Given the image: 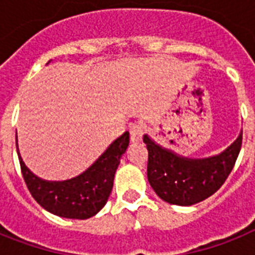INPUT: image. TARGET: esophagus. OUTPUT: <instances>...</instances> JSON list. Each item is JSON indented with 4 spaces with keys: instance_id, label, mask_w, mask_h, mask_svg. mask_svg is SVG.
<instances>
[{
    "instance_id": "34e87169",
    "label": "esophagus",
    "mask_w": 255,
    "mask_h": 255,
    "mask_svg": "<svg viewBox=\"0 0 255 255\" xmlns=\"http://www.w3.org/2000/svg\"><path fill=\"white\" fill-rule=\"evenodd\" d=\"M143 133H144V127L141 126L140 123L135 122V123H132L129 126V139L131 141H140L141 137H143Z\"/></svg>"
}]
</instances>
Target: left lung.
Returning <instances> with one entry per match:
<instances>
[{
	"mask_svg": "<svg viewBox=\"0 0 255 255\" xmlns=\"http://www.w3.org/2000/svg\"><path fill=\"white\" fill-rule=\"evenodd\" d=\"M148 149V181L161 200L173 205H193L216 193L234 168L242 145V133L221 155L185 159L143 137Z\"/></svg>",
	"mask_w": 255,
	"mask_h": 255,
	"instance_id": "obj_1",
	"label": "left lung"
}]
</instances>
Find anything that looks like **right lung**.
Masks as SVG:
<instances>
[{"label":"right lung","instance_id":"right-lung-1","mask_svg":"<svg viewBox=\"0 0 255 255\" xmlns=\"http://www.w3.org/2000/svg\"><path fill=\"white\" fill-rule=\"evenodd\" d=\"M128 143L129 133L124 132L86 172L62 182L45 181L34 176L17 152L26 186L42 208L59 217L86 220L95 216L106 205L114 186L116 168Z\"/></svg>","mask_w":255,"mask_h":255}]
</instances>
